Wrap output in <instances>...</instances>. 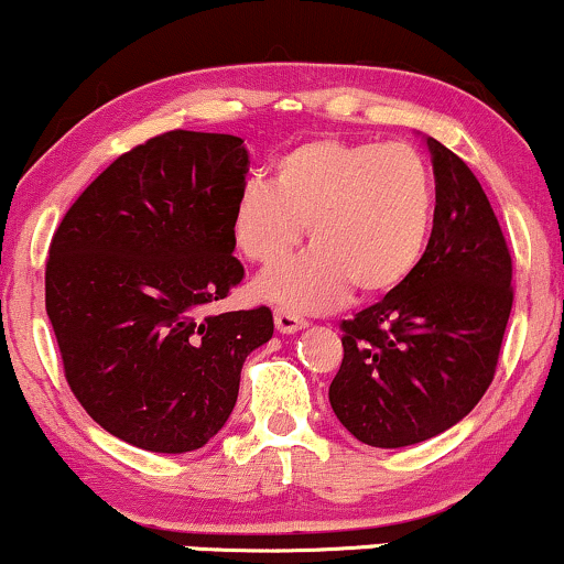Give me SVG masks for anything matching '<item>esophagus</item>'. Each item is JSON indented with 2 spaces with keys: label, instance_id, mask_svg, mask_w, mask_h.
Segmentation results:
<instances>
[{
  "label": "esophagus",
  "instance_id": "obj_1",
  "mask_svg": "<svg viewBox=\"0 0 564 564\" xmlns=\"http://www.w3.org/2000/svg\"><path fill=\"white\" fill-rule=\"evenodd\" d=\"M273 319H275L278 333H286V335H291V333H296V330H302V327H306V319L291 315V312H286V310H275Z\"/></svg>",
  "mask_w": 564,
  "mask_h": 564
}]
</instances>
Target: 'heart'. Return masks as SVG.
I'll return each mask as SVG.
<instances>
[{"instance_id":"heart-1","label":"heart","mask_w":564,"mask_h":564,"mask_svg":"<svg viewBox=\"0 0 564 564\" xmlns=\"http://www.w3.org/2000/svg\"><path fill=\"white\" fill-rule=\"evenodd\" d=\"M437 216L430 161L403 142L319 138L275 161L273 182L247 180L231 213L239 252L275 265L310 231L312 249L254 281V296L286 312H327L388 294L422 262Z\"/></svg>"}]
</instances>
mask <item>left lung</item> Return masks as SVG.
<instances>
[{"label": "left lung", "instance_id": "obj_1", "mask_svg": "<svg viewBox=\"0 0 564 564\" xmlns=\"http://www.w3.org/2000/svg\"><path fill=\"white\" fill-rule=\"evenodd\" d=\"M437 216L409 281L344 319L330 405L356 440L405 447L471 413L495 380L512 310V260L474 171L434 138Z\"/></svg>", "mask_w": 564, "mask_h": 564}]
</instances>
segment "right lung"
Here are the masks:
<instances>
[{
    "mask_svg": "<svg viewBox=\"0 0 564 564\" xmlns=\"http://www.w3.org/2000/svg\"><path fill=\"white\" fill-rule=\"evenodd\" d=\"M245 140L174 130L119 155L75 199L46 262V315L69 390L96 424L151 453L216 437L273 312L205 315L245 278L231 213Z\"/></svg>",
    "mask_w": 564,
    "mask_h": 564,
    "instance_id": "1",
    "label": "right lung"
}]
</instances>
